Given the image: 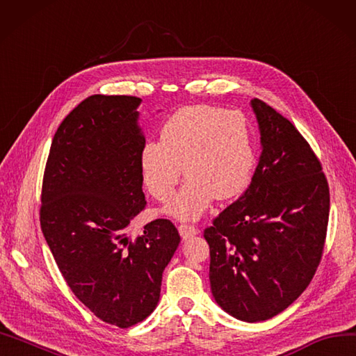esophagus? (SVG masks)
<instances>
[{
  "label": "esophagus",
  "mask_w": 356,
  "mask_h": 356,
  "mask_svg": "<svg viewBox=\"0 0 356 356\" xmlns=\"http://www.w3.org/2000/svg\"><path fill=\"white\" fill-rule=\"evenodd\" d=\"M178 230H179V235H181L182 239H188L191 236L197 235V232H199V230L195 226H191V225H179Z\"/></svg>",
  "instance_id": "34e87169"
}]
</instances>
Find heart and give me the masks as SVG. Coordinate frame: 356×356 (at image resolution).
<instances>
[{
	"instance_id": "1",
	"label": "heart",
	"mask_w": 356,
	"mask_h": 356,
	"mask_svg": "<svg viewBox=\"0 0 356 356\" xmlns=\"http://www.w3.org/2000/svg\"><path fill=\"white\" fill-rule=\"evenodd\" d=\"M256 165L252 130L243 113L209 104H191L170 115L160 140L149 139L139 152L142 181L152 197L166 200L182 175L187 179L165 213L196 220L216 199L243 193Z\"/></svg>"
}]
</instances>
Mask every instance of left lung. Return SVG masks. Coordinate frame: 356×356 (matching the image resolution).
<instances>
[{
  "instance_id": "left-lung-1",
  "label": "left lung",
  "mask_w": 356,
  "mask_h": 356,
  "mask_svg": "<svg viewBox=\"0 0 356 356\" xmlns=\"http://www.w3.org/2000/svg\"><path fill=\"white\" fill-rule=\"evenodd\" d=\"M261 133L248 187L214 218L209 244L211 292L244 322L286 310L316 273L330 217V188L301 133L259 99L250 100Z\"/></svg>"
}]
</instances>
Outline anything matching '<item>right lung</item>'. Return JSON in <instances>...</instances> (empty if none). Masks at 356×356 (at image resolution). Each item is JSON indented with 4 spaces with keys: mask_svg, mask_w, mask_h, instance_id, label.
<instances>
[{
    "mask_svg": "<svg viewBox=\"0 0 356 356\" xmlns=\"http://www.w3.org/2000/svg\"><path fill=\"white\" fill-rule=\"evenodd\" d=\"M131 95L95 94L56 130L47 157L40 223L72 292L103 322L129 328L154 312L163 271L181 241L159 218L130 239L145 208L139 152L145 143Z\"/></svg>",
    "mask_w": 356,
    "mask_h": 356,
    "instance_id": "add662e5",
    "label": "right lung"
}]
</instances>
